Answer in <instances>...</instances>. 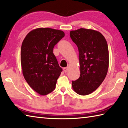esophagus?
Returning <instances> with one entry per match:
<instances>
[{
    "label": "esophagus",
    "mask_w": 128,
    "mask_h": 128,
    "mask_svg": "<svg viewBox=\"0 0 128 128\" xmlns=\"http://www.w3.org/2000/svg\"><path fill=\"white\" fill-rule=\"evenodd\" d=\"M63 70H64L65 73H66L68 71V70H69V67H68V66L65 67V68H63Z\"/></svg>",
    "instance_id": "1"
}]
</instances>
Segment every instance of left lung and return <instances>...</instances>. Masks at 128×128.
<instances>
[{
	"mask_svg": "<svg viewBox=\"0 0 128 128\" xmlns=\"http://www.w3.org/2000/svg\"><path fill=\"white\" fill-rule=\"evenodd\" d=\"M70 36L78 48L80 66V76L72 81V88L79 95L90 94L101 85L107 74V42L99 32L85 28L72 30Z\"/></svg>",
	"mask_w": 128,
	"mask_h": 128,
	"instance_id": "left-lung-1",
	"label": "left lung"
}]
</instances>
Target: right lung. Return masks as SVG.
<instances>
[{
  "label": "right lung",
  "mask_w": 128,
  "mask_h": 128,
  "mask_svg": "<svg viewBox=\"0 0 128 128\" xmlns=\"http://www.w3.org/2000/svg\"><path fill=\"white\" fill-rule=\"evenodd\" d=\"M64 32L40 28L28 33L21 49V64L26 81L39 94L46 95L55 88L62 69L53 53Z\"/></svg>",
  "instance_id": "1"
}]
</instances>
